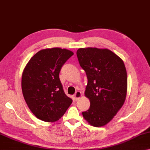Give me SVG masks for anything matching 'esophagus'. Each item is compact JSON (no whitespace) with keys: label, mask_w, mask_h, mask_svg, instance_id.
I'll return each instance as SVG.
<instances>
[{"label":"esophagus","mask_w":150,"mask_h":150,"mask_svg":"<svg viewBox=\"0 0 150 150\" xmlns=\"http://www.w3.org/2000/svg\"><path fill=\"white\" fill-rule=\"evenodd\" d=\"M81 96H82L81 93H80V91H77L76 93L75 94H74V98H75L76 100H78V99H79L80 97H81Z\"/></svg>","instance_id":"34e87169"}]
</instances>
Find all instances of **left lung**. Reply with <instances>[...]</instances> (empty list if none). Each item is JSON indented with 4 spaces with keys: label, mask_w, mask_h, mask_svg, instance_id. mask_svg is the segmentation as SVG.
<instances>
[{
    "label": "left lung",
    "mask_w": 150,
    "mask_h": 150,
    "mask_svg": "<svg viewBox=\"0 0 150 150\" xmlns=\"http://www.w3.org/2000/svg\"><path fill=\"white\" fill-rule=\"evenodd\" d=\"M76 55L88 79L85 96L90 100L84 118L94 127L107 124L125 100L127 76L125 64L108 49L80 48Z\"/></svg>",
    "instance_id": "left-lung-1"
}]
</instances>
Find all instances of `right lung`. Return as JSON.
<instances>
[{
    "label": "right lung",
    "instance_id": "add662e5",
    "mask_svg": "<svg viewBox=\"0 0 150 150\" xmlns=\"http://www.w3.org/2000/svg\"><path fill=\"white\" fill-rule=\"evenodd\" d=\"M70 50L54 47L40 50L30 59L22 74L21 87L29 109L45 122L58 121L72 104L59 78L62 66L73 56Z\"/></svg>",
    "mask_w": 150,
    "mask_h": 150
}]
</instances>
